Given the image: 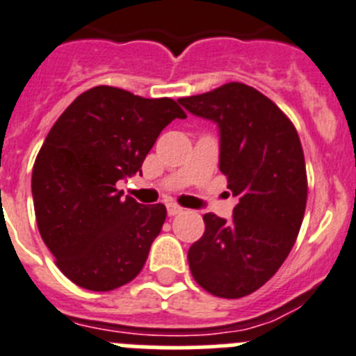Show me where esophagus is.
<instances>
[{
    "label": "esophagus",
    "mask_w": 356,
    "mask_h": 356,
    "mask_svg": "<svg viewBox=\"0 0 356 356\" xmlns=\"http://www.w3.org/2000/svg\"><path fill=\"white\" fill-rule=\"evenodd\" d=\"M167 211H168V216H177V214H181L184 209L177 204H167Z\"/></svg>",
    "instance_id": "1"
}]
</instances>
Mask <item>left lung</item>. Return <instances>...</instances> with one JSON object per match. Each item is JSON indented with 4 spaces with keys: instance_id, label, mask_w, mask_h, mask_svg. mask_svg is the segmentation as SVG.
<instances>
[{
    "instance_id": "left-lung-1",
    "label": "left lung",
    "mask_w": 356,
    "mask_h": 356,
    "mask_svg": "<svg viewBox=\"0 0 356 356\" xmlns=\"http://www.w3.org/2000/svg\"><path fill=\"white\" fill-rule=\"evenodd\" d=\"M179 103L218 124L219 170L238 198L232 221L204 216V235L188 251L189 270L216 297H245L279 270L297 241L307 202L300 138L272 99L241 82Z\"/></svg>"
}]
</instances>
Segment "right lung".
<instances>
[{
  "instance_id": "right-lung-1",
  "label": "right lung",
  "mask_w": 356,
  "mask_h": 356,
  "mask_svg": "<svg viewBox=\"0 0 356 356\" xmlns=\"http://www.w3.org/2000/svg\"><path fill=\"white\" fill-rule=\"evenodd\" d=\"M184 119L172 98L96 86L70 103L35 159L33 204L56 265L77 286L111 291L140 274L167 209L122 198L161 129Z\"/></svg>"
}]
</instances>
